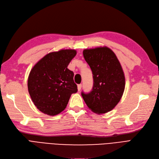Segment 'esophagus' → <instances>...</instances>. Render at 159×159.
<instances>
[{
    "instance_id": "obj_1",
    "label": "esophagus",
    "mask_w": 159,
    "mask_h": 159,
    "mask_svg": "<svg viewBox=\"0 0 159 159\" xmlns=\"http://www.w3.org/2000/svg\"><path fill=\"white\" fill-rule=\"evenodd\" d=\"M81 87H82V85H81V84H79V85H78V90L79 91L81 90Z\"/></svg>"
}]
</instances>
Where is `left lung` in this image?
I'll return each mask as SVG.
<instances>
[{"label":"left lung","mask_w":159,"mask_h":159,"mask_svg":"<svg viewBox=\"0 0 159 159\" xmlns=\"http://www.w3.org/2000/svg\"><path fill=\"white\" fill-rule=\"evenodd\" d=\"M93 78V87L81 96L92 111L102 114L112 110L121 98L125 87L123 68L113 51L107 47L86 49L83 52Z\"/></svg>","instance_id":"left-lung-1"}]
</instances>
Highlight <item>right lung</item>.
Instances as JSON below:
<instances>
[{"mask_svg": "<svg viewBox=\"0 0 159 159\" xmlns=\"http://www.w3.org/2000/svg\"><path fill=\"white\" fill-rule=\"evenodd\" d=\"M76 55L74 49H61L42 58L32 68L28 90L36 107L48 116L64 110L72 93L78 91L74 73L67 68Z\"/></svg>", "mask_w": 159, "mask_h": 159, "instance_id": "1", "label": "right lung"}]
</instances>
